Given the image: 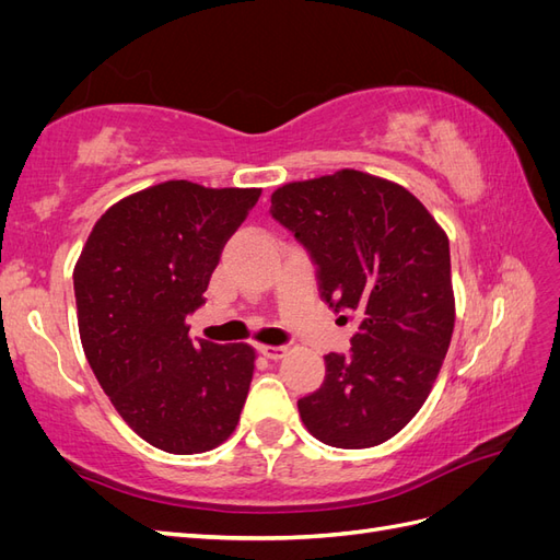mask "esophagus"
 <instances>
[{"instance_id": "1", "label": "esophagus", "mask_w": 560, "mask_h": 560, "mask_svg": "<svg viewBox=\"0 0 560 560\" xmlns=\"http://www.w3.org/2000/svg\"><path fill=\"white\" fill-rule=\"evenodd\" d=\"M259 352L268 360H282L287 354L284 346H259Z\"/></svg>"}]
</instances>
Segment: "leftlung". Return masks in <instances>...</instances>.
Here are the masks:
<instances>
[{"label": "left lung", "instance_id": "obj_1", "mask_svg": "<svg viewBox=\"0 0 560 560\" xmlns=\"http://www.w3.org/2000/svg\"><path fill=\"white\" fill-rule=\"evenodd\" d=\"M270 214L311 252L329 306L358 319L348 358L329 352L299 399L303 425L327 446H378L420 411L451 346L448 235L401 184L352 167L278 186Z\"/></svg>", "mask_w": 560, "mask_h": 560}]
</instances>
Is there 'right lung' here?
I'll return each mask as SVG.
<instances>
[{"instance_id": "1", "label": "right lung", "mask_w": 560, "mask_h": 560, "mask_svg": "<svg viewBox=\"0 0 560 560\" xmlns=\"http://www.w3.org/2000/svg\"><path fill=\"white\" fill-rule=\"evenodd\" d=\"M261 189L171 179L97 219L74 266L81 346L128 428L165 453L224 444L241 420L257 352L194 343L186 315L206 296L226 238Z\"/></svg>"}]
</instances>
